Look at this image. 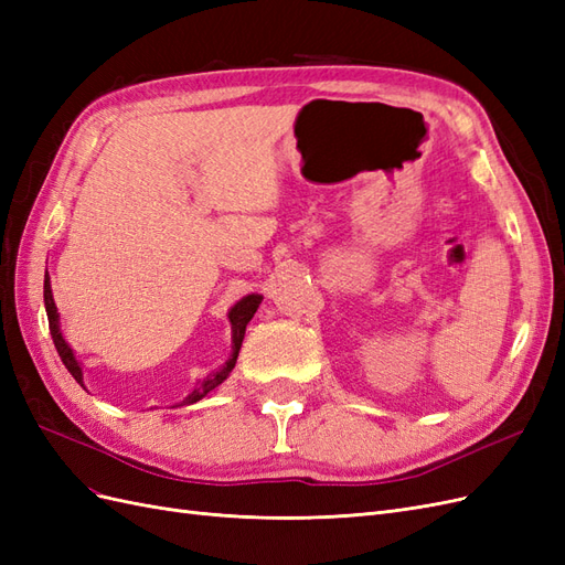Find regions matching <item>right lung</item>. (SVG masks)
Wrapping results in <instances>:
<instances>
[{"mask_svg":"<svg viewBox=\"0 0 565 565\" xmlns=\"http://www.w3.org/2000/svg\"><path fill=\"white\" fill-rule=\"evenodd\" d=\"M262 295H247L243 297L241 301H235L231 306L228 311V322H231V355L228 361L216 367L214 372H210L207 377H204L202 382L195 384V388L188 393V396L181 401V405H191V403H198L202 401L204 396H207L210 391H214L216 386L224 384L228 380V374L233 372L235 367V361H237V353H241V347H243V339H245V330H247V322L254 318L256 309H259L262 303ZM44 309H46V318H49V332H51V339H54L56 344V351L61 355L63 365L67 367V372L73 374L75 382L79 386H84V377H82V363L77 361L75 351L71 349V344L63 339V332H61V316H58V309H56V301H54V295H51V278H49V270L44 273ZM87 388V386H84Z\"/></svg>","mask_w":565,"mask_h":565,"instance_id":"right-lung-1","label":"right lung"}]
</instances>
